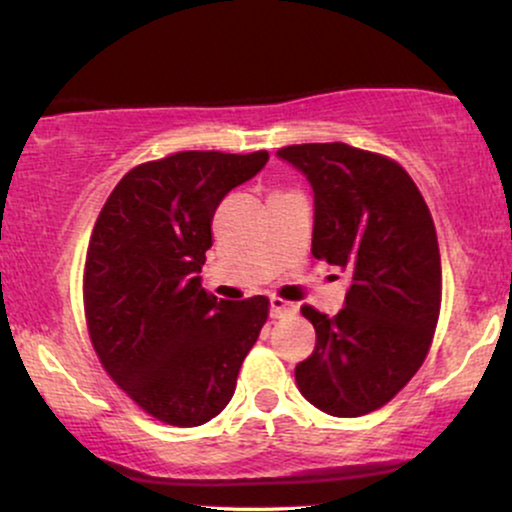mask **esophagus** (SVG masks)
I'll return each instance as SVG.
<instances>
[{
	"label": "esophagus",
	"instance_id": "esophagus-1",
	"mask_svg": "<svg viewBox=\"0 0 512 512\" xmlns=\"http://www.w3.org/2000/svg\"><path fill=\"white\" fill-rule=\"evenodd\" d=\"M291 313H296V305L289 303V301H284V298H279V296L269 298V315H272V317H284V315H291Z\"/></svg>",
	"mask_w": 512,
	"mask_h": 512
}]
</instances>
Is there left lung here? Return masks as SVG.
Listing matches in <instances>:
<instances>
[{
    "label": "left lung",
    "mask_w": 512,
    "mask_h": 512,
    "mask_svg": "<svg viewBox=\"0 0 512 512\" xmlns=\"http://www.w3.org/2000/svg\"><path fill=\"white\" fill-rule=\"evenodd\" d=\"M276 156L313 187V255L349 272L337 315L301 308L317 342L296 366V385L325 414H370L414 378L431 349L443 291L431 211L387 156L342 142L293 144Z\"/></svg>",
    "instance_id": "left-lung-1"
}]
</instances>
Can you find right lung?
<instances>
[{
  "instance_id": "obj_1",
  "label": "right lung",
  "mask_w": 512,
  "mask_h": 512,
  "mask_svg": "<svg viewBox=\"0 0 512 512\" xmlns=\"http://www.w3.org/2000/svg\"><path fill=\"white\" fill-rule=\"evenodd\" d=\"M267 151H180L132 168L88 240L84 310L110 378L163 424L202 426L236 392L269 301H216L202 289L211 219L255 178Z\"/></svg>"
}]
</instances>
